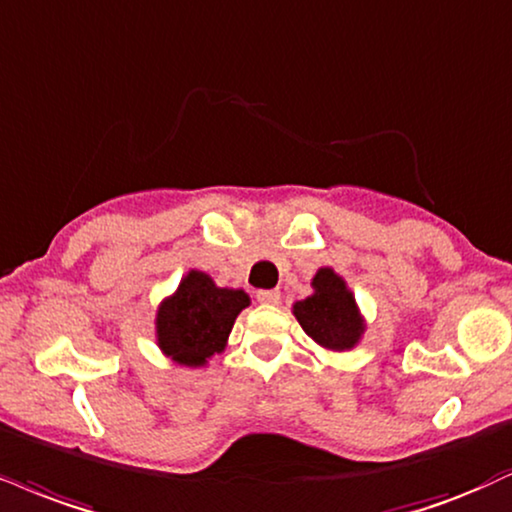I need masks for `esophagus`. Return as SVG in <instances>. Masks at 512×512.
I'll return each mask as SVG.
<instances>
[{
    "label": "esophagus",
    "mask_w": 512,
    "mask_h": 512,
    "mask_svg": "<svg viewBox=\"0 0 512 512\" xmlns=\"http://www.w3.org/2000/svg\"><path fill=\"white\" fill-rule=\"evenodd\" d=\"M257 300H260L262 305H279L281 293L279 291H257Z\"/></svg>",
    "instance_id": "obj_1"
}]
</instances>
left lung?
I'll list each match as a JSON object with an SVG mask.
<instances>
[{
  "label": "left lung",
  "instance_id": "8db88e82",
  "mask_svg": "<svg viewBox=\"0 0 512 512\" xmlns=\"http://www.w3.org/2000/svg\"><path fill=\"white\" fill-rule=\"evenodd\" d=\"M315 293L293 305V315L307 336L329 350H350L360 341L365 322L357 312L353 293L334 269H319L312 279Z\"/></svg>",
  "mask_w": 512,
  "mask_h": 512
}]
</instances>
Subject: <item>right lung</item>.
Returning <instances> with one entry per match:
<instances>
[{"label": "right lung", "instance_id": "1", "mask_svg": "<svg viewBox=\"0 0 512 512\" xmlns=\"http://www.w3.org/2000/svg\"><path fill=\"white\" fill-rule=\"evenodd\" d=\"M250 305L248 293L217 288L202 272H190L157 312V341L178 365L200 367L226 346L233 322Z\"/></svg>", "mask_w": 512, "mask_h": 512}]
</instances>
